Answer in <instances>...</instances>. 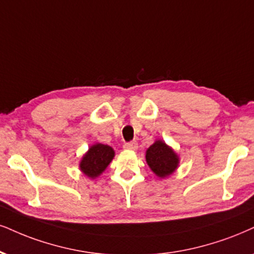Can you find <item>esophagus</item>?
Returning <instances> with one entry per match:
<instances>
[{
    "label": "esophagus",
    "instance_id": "34e87169",
    "mask_svg": "<svg viewBox=\"0 0 254 254\" xmlns=\"http://www.w3.org/2000/svg\"><path fill=\"white\" fill-rule=\"evenodd\" d=\"M124 148L127 149V151H136V149H137V142L136 141L126 142L124 145Z\"/></svg>",
    "mask_w": 254,
    "mask_h": 254
}]
</instances>
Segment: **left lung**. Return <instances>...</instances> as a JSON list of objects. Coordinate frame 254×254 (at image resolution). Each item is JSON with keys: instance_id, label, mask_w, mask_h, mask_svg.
<instances>
[{"instance_id": "left-lung-1", "label": "left lung", "mask_w": 254, "mask_h": 254, "mask_svg": "<svg viewBox=\"0 0 254 254\" xmlns=\"http://www.w3.org/2000/svg\"><path fill=\"white\" fill-rule=\"evenodd\" d=\"M146 161L158 177L165 178L175 171L179 158L164 141L158 140L147 149Z\"/></svg>"}]
</instances>
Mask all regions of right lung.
I'll list each match as a JSON object with an SVG mask.
<instances>
[{
    "instance_id": "right-lung-1",
    "label": "right lung",
    "mask_w": 254,
    "mask_h": 254,
    "mask_svg": "<svg viewBox=\"0 0 254 254\" xmlns=\"http://www.w3.org/2000/svg\"><path fill=\"white\" fill-rule=\"evenodd\" d=\"M113 158H114V151L112 147L96 143L90 147L87 154L82 158L80 168L87 177L94 179L107 168Z\"/></svg>"
}]
</instances>
